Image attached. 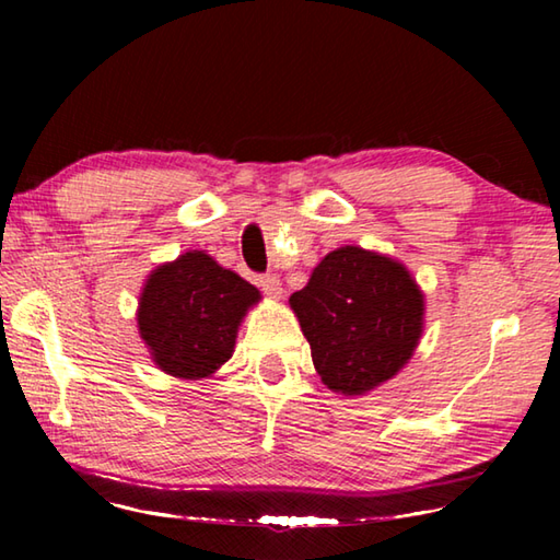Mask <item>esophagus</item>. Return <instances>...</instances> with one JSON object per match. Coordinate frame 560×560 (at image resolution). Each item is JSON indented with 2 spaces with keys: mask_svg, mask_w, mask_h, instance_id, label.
Wrapping results in <instances>:
<instances>
[{
  "mask_svg": "<svg viewBox=\"0 0 560 560\" xmlns=\"http://www.w3.org/2000/svg\"><path fill=\"white\" fill-rule=\"evenodd\" d=\"M259 287H261L264 293H267L269 299H281L283 289H281L279 277H261V279H259Z\"/></svg>",
  "mask_w": 560,
  "mask_h": 560,
  "instance_id": "1",
  "label": "esophagus"
}]
</instances>
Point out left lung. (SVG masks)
Segmentation results:
<instances>
[{"instance_id":"obj_1","label":"left lung","mask_w":560,"mask_h":560,"mask_svg":"<svg viewBox=\"0 0 560 560\" xmlns=\"http://www.w3.org/2000/svg\"><path fill=\"white\" fill-rule=\"evenodd\" d=\"M289 306L320 381L346 397L393 381L424 330V293L410 269L355 244L328 252Z\"/></svg>"}]
</instances>
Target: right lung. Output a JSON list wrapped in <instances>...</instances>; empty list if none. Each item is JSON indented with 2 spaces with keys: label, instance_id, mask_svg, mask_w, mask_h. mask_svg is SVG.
<instances>
[{
  "label": "right lung",
  "instance_id": "add662e5",
  "mask_svg": "<svg viewBox=\"0 0 560 560\" xmlns=\"http://www.w3.org/2000/svg\"><path fill=\"white\" fill-rule=\"evenodd\" d=\"M259 301V289L240 273L189 249L148 273L138 299V334L160 371L202 381L232 358L246 311Z\"/></svg>",
  "mask_w": 560,
  "mask_h": 560
}]
</instances>
